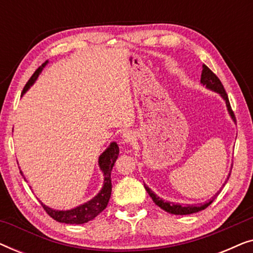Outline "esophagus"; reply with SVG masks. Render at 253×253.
<instances>
[{"label":"esophagus","mask_w":253,"mask_h":253,"mask_svg":"<svg viewBox=\"0 0 253 253\" xmlns=\"http://www.w3.org/2000/svg\"><path fill=\"white\" fill-rule=\"evenodd\" d=\"M122 138L124 143H131V141H133L134 138H136V134H134L132 131H126V132L123 133Z\"/></svg>","instance_id":"34e87169"}]
</instances>
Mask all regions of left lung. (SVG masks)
<instances>
[{
	"instance_id": "obj_1",
	"label": "left lung",
	"mask_w": 253,
	"mask_h": 253,
	"mask_svg": "<svg viewBox=\"0 0 253 253\" xmlns=\"http://www.w3.org/2000/svg\"><path fill=\"white\" fill-rule=\"evenodd\" d=\"M200 82H202L203 85H206L207 88L217 92L221 96H222V98L224 99V101H226L228 112H229L231 119H233L234 121H236V117H235L233 109H231L229 99H228V95L226 93V89H224V87H223L222 83H221L220 79L217 78V76L214 74V72L205 64H203V71H202V78H200ZM229 176H230V174L228 175L227 179L229 178ZM145 189H146V191L148 195H150L152 200L155 203V205H158L160 209L166 211V212H168L170 214H175V215H186V214L197 213V212H199V211L205 210L206 207H209L211 204L213 203L214 198L219 195V192L215 193V196H214L213 198L210 200V202H207L205 204H200V205H185L184 206V205H179V204H172L169 202H165V200H162L160 197L154 195L148 186L145 185Z\"/></svg>"
}]
</instances>
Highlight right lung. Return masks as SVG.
Segmentation results:
<instances>
[{"mask_svg": "<svg viewBox=\"0 0 253 253\" xmlns=\"http://www.w3.org/2000/svg\"><path fill=\"white\" fill-rule=\"evenodd\" d=\"M46 64H47V61L37 69L36 72L32 75V77L29 79V82H27L26 85L24 86L22 95L27 91V89H29L30 86L36 82L38 76H39L41 70H42ZM119 153H120V150H119V146H117V144L112 143L109 145V147L107 148L101 155H100L99 166L100 168H101V170L103 171V175H105V183H103L101 191H100L94 198L91 199L87 203H85L84 205H81L76 207L74 210H69V211H55V210L49 209V207H47L46 205H43V204L41 203V205H42L43 210L46 211L48 215L53 217L54 220L58 221V222L70 223V224L86 223L88 222V221L94 219L96 215H99V214L106 209L107 205H108L110 195H112L110 172H112L114 164H115L116 159L119 157Z\"/></svg>", "mask_w": 253, "mask_h": 253, "instance_id": "obj_1", "label": "right lung"}]
</instances>
